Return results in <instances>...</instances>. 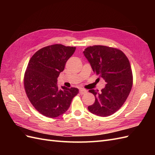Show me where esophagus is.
Returning <instances> with one entry per match:
<instances>
[{"mask_svg": "<svg viewBox=\"0 0 155 155\" xmlns=\"http://www.w3.org/2000/svg\"><path fill=\"white\" fill-rule=\"evenodd\" d=\"M87 92V91L85 90V89L82 88L79 89V94H86Z\"/></svg>", "mask_w": 155, "mask_h": 155, "instance_id": "esophagus-1", "label": "esophagus"}]
</instances>
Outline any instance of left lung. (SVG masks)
Listing matches in <instances>:
<instances>
[{
  "mask_svg": "<svg viewBox=\"0 0 155 155\" xmlns=\"http://www.w3.org/2000/svg\"><path fill=\"white\" fill-rule=\"evenodd\" d=\"M83 54L93 72L107 83L101 91H89L94 95L95 102L88 109L97 116H110L124 105L132 88L133 77L129 61L121 50L107 46H89Z\"/></svg>",
  "mask_w": 155,
  "mask_h": 155,
  "instance_id": "obj_1",
  "label": "left lung"
}]
</instances>
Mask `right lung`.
<instances>
[{
  "label": "right lung",
  "mask_w": 155,
  "mask_h": 155,
  "mask_svg": "<svg viewBox=\"0 0 155 155\" xmlns=\"http://www.w3.org/2000/svg\"><path fill=\"white\" fill-rule=\"evenodd\" d=\"M76 50L74 46L56 44L39 50L28 64L24 77L27 97L39 113L48 118H55L66 112L79 90L58 87L59 74L67 60Z\"/></svg>",
  "instance_id": "add662e5"
}]
</instances>
